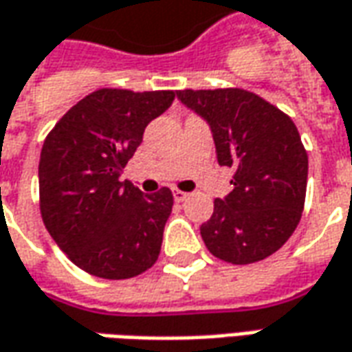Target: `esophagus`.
<instances>
[{"label":"esophagus","mask_w":352,"mask_h":352,"mask_svg":"<svg viewBox=\"0 0 352 352\" xmlns=\"http://www.w3.org/2000/svg\"><path fill=\"white\" fill-rule=\"evenodd\" d=\"M188 196H190V194L183 192V190H173V198H175V201H184Z\"/></svg>","instance_id":"esophagus-1"}]
</instances>
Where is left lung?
<instances>
[{"label":"left lung","instance_id":"obj_1","mask_svg":"<svg viewBox=\"0 0 352 352\" xmlns=\"http://www.w3.org/2000/svg\"><path fill=\"white\" fill-rule=\"evenodd\" d=\"M210 125L219 166L234 168L232 192L215 200L200 227L215 257L261 261L286 244L303 213L309 158L296 124L259 95L238 87L177 91Z\"/></svg>","mask_w":352,"mask_h":352}]
</instances>
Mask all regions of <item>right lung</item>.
Instances as JSON below:
<instances>
[{
	"label": "right lung",
	"instance_id": "1",
	"mask_svg": "<svg viewBox=\"0 0 352 352\" xmlns=\"http://www.w3.org/2000/svg\"><path fill=\"white\" fill-rule=\"evenodd\" d=\"M175 91L99 89L74 104L43 142L39 210L68 259L93 276L133 278L156 263L173 194L120 181L144 127Z\"/></svg>",
	"mask_w": 352,
	"mask_h": 352
}]
</instances>
